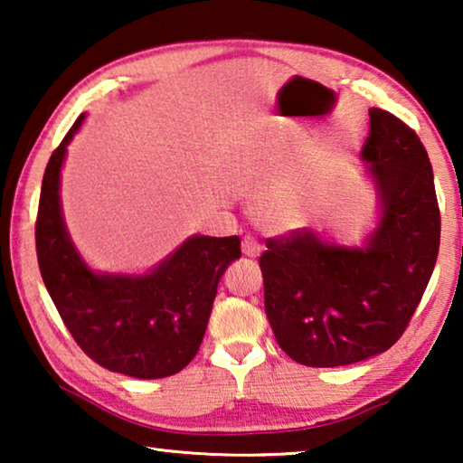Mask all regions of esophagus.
Masks as SVG:
<instances>
[{"instance_id": "34e87169", "label": "esophagus", "mask_w": 463, "mask_h": 463, "mask_svg": "<svg viewBox=\"0 0 463 463\" xmlns=\"http://www.w3.org/2000/svg\"><path fill=\"white\" fill-rule=\"evenodd\" d=\"M242 253H245L247 257H260L261 245H260V242H257V239L245 237V239H242Z\"/></svg>"}]
</instances>
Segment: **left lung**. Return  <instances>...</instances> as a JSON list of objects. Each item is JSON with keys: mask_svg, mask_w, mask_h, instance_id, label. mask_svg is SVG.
<instances>
[{"mask_svg": "<svg viewBox=\"0 0 463 463\" xmlns=\"http://www.w3.org/2000/svg\"><path fill=\"white\" fill-rule=\"evenodd\" d=\"M359 159L375 218L359 242L294 231L261 255L265 315L294 362L339 367L380 355L417 310L435 269L441 218L433 167L419 137L386 109H370Z\"/></svg>", "mask_w": 463, "mask_h": 463, "instance_id": "left-lung-1", "label": "left lung"}]
</instances>
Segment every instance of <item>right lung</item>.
I'll return each mask as SVG.
<instances>
[{
    "instance_id": "1",
    "label": "right lung",
    "mask_w": 463,
    "mask_h": 463,
    "mask_svg": "<svg viewBox=\"0 0 463 463\" xmlns=\"http://www.w3.org/2000/svg\"><path fill=\"white\" fill-rule=\"evenodd\" d=\"M85 116L75 120L44 171L38 268L62 323L93 362L138 380L167 378L198 354L218 281L241 257V239L192 234L146 271L93 269L69 234L61 206L67 146Z\"/></svg>"
}]
</instances>
